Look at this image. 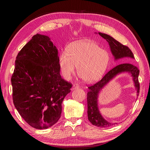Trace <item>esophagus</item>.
<instances>
[{
  "label": "esophagus",
  "instance_id": "34e87169",
  "mask_svg": "<svg viewBox=\"0 0 150 150\" xmlns=\"http://www.w3.org/2000/svg\"><path fill=\"white\" fill-rule=\"evenodd\" d=\"M79 85L77 84H74L73 85V87H72V90H76V89L79 88Z\"/></svg>",
  "mask_w": 150,
  "mask_h": 150
}]
</instances>
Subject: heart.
Here are the masks:
<instances>
[{"mask_svg": "<svg viewBox=\"0 0 150 150\" xmlns=\"http://www.w3.org/2000/svg\"><path fill=\"white\" fill-rule=\"evenodd\" d=\"M107 51L100 48L90 40L73 42L59 57V66L64 78L69 79L77 66L78 75L86 82H93L99 79L110 62Z\"/></svg>", "mask_w": 150, "mask_h": 150, "instance_id": "1", "label": "heart"}]
</instances>
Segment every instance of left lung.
I'll list each match as a JSON object with an SVG mask.
<instances>
[{
  "instance_id": "8db88e82",
  "label": "left lung",
  "mask_w": 150,
  "mask_h": 150,
  "mask_svg": "<svg viewBox=\"0 0 150 150\" xmlns=\"http://www.w3.org/2000/svg\"><path fill=\"white\" fill-rule=\"evenodd\" d=\"M98 33L104 39H106L109 44L111 53L113 55L115 60H117L126 58V57L134 59L132 52L128 46H124L123 44L118 42L113 37L107 34L100 32ZM124 72H128L131 74L135 90H137V95L139 96L140 90V85L138 79L139 69L137 68V67L131 63H122L114 67L99 81L88 88L89 91L87 93L88 118L93 125L100 127V128H108L117 124L108 122L102 116L98 106V94L100 93V91L103 90L105 86L108 84V82H110V81L115 77L117 75Z\"/></svg>"
}]
</instances>
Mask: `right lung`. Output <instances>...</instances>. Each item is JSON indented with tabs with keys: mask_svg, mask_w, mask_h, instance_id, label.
Segmentation results:
<instances>
[{
	"mask_svg": "<svg viewBox=\"0 0 150 150\" xmlns=\"http://www.w3.org/2000/svg\"><path fill=\"white\" fill-rule=\"evenodd\" d=\"M11 81L15 107L29 125L44 129L59 120L72 84L61 77L58 50L49 37L37 33L22 47Z\"/></svg>",
	"mask_w": 150,
	"mask_h": 150,
	"instance_id": "add662e5",
	"label": "right lung"
}]
</instances>
